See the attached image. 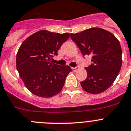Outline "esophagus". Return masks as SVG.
Listing matches in <instances>:
<instances>
[{"mask_svg":"<svg viewBox=\"0 0 131 131\" xmlns=\"http://www.w3.org/2000/svg\"><path fill=\"white\" fill-rule=\"evenodd\" d=\"M78 68H79V67H78V66H77V67H72V69L73 71L75 72L76 70H78Z\"/></svg>","mask_w":131,"mask_h":131,"instance_id":"1","label":"esophagus"}]
</instances>
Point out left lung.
Wrapping results in <instances>:
<instances>
[{
	"label": "left lung",
	"mask_w": 131,
	"mask_h": 131,
	"mask_svg": "<svg viewBox=\"0 0 131 131\" xmlns=\"http://www.w3.org/2000/svg\"><path fill=\"white\" fill-rule=\"evenodd\" d=\"M72 40L83 55L92 56V64L86 67L87 77L81 82L83 89L93 94L111 86L122 67V48L119 41L109 31L92 28L71 34Z\"/></svg>",
	"instance_id": "left-lung-1"
}]
</instances>
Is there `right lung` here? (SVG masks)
I'll return each mask as SVG.
<instances>
[{
  "label": "right lung",
  "mask_w": 131,
  "mask_h": 131,
  "mask_svg": "<svg viewBox=\"0 0 131 131\" xmlns=\"http://www.w3.org/2000/svg\"><path fill=\"white\" fill-rule=\"evenodd\" d=\"M68 33L41 30L30 35L18 50L16 64L20 78L31 93L50 97L63 89L66 78L72 70L69 66L52 63L59 49L68 39Z\"/></svg>",
  "instance_id": "add662e5"
}]
</instances>
